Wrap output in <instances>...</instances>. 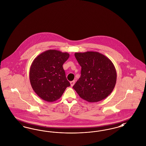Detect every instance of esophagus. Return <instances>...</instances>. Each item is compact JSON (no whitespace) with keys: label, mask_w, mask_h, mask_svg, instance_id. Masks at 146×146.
Returning a JSON list of instances; mask_svg holds the SVG:
<instances>
[{"label":"esophagus","mask_w":146,"mask_h":146,"mask_svg":"<svg viewBox=\"0 0 146 146\" xmlns=\"http://www.w3.org/2000/svg\"><path fill=\"white\" fill-rule=\"evenodd\" d=\"M70 86H73L74 85V84H75V80H73V81L70 82Z\"/></svg>","instance_id":"34e87169"}]
</instances>
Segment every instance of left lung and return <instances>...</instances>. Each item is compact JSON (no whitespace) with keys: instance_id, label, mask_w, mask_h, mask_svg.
Listing matches in <instances>:
<instances>
[{"instance_id":"8db88e82","label":"left lung","mask_w":146,"mask_h":146,"mask_svg":"<svg viewBox=\"0 0 146 146\" xmlns=\"http://www.w3.org/2000/svg\"><path fill=\"white\" fill-rule=\"evenodd\" d=\"M74 55L82 70L73 88L80 98L90 103L106 98L116 83V70L111 60L97 52H76Z\"/></svg>"}]
</instances>
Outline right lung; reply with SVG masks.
I'll return each mask as SVG.
<instances>
[{
    "label": "right lung",
    "instance_id": "right-lung-1",
    "mask_svg": "<svg viewBox=\"0 0 146 146\" xmlns=\"http://www.w3.org/2000/svg\"><path fill=\"white\" fill-rule=\"evenodd\" d=\"M69 56L67 52L50 49L42 52L33 61L30 68V82L41 99L55 102L70 86L62 66Z\"/></svg>",
    "mask_w": 146,
    "mask_h": 146
}]
</instances>
